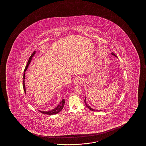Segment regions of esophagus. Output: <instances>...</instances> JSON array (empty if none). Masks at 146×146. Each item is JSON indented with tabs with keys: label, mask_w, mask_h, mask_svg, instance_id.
I'll use <instances>...</instances> for the list:
<instances>
[{
	"label": "esophagus",
	"mask_w": 146,
	"mask_h": 146,
	"mask_svg": "<svg viewBox=\"0 0 146 146\" xmlns=\"http://www.w3.org/2000/svg\"><path fill=\"white\" fill-rule=\"evenodd\" d=\"M82 83V80L80 78H76L74 80V83L75 85L81 84Z\"/></svg>",
	"instance_id": "esophagus-1"
}]
</instances>
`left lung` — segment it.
I'll return each instance as SVG.
<instances>
[{
  "label": "left lung",
  "instance_id": "left-lung-1",
  "mask_svg": "<svg viewBox=\"0 0 146 146\" xmlns=\"http://www.w3.org/2000/svg\"><path fill=\"white\" fill-rule=\"evenodd\" d=\"M112 55H113V56H115L116 57H117V56H116V55L115 54H114V53H113V52H112ZM84 102H85V104H86V106L87 108H89V109H90L91 111H96V112H99V111H102V110H96V109H93V108H91V107H90V106H88V105H87V103H86V97L85 98V100H84Z\"/></svg>",
  "mask_w": 146,
  "mask_h": 146
}]
</instances>
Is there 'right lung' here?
<instances>
[{
	"mask_svg": "<svg viewBox=\"0 0 146 146\" xmlns=\"http://www.w3.org/2000/svg\"><path fill=\"white\" fill-rule=\"evenodd\" d=\"M35 52L36 51H34L32 55L30 56L29 57V59L28 60V62H27V64L26 65V67L25 68L24 71V74H23V89H24V92L26 94V90H25V83H24V79H25V72H26V70L28 68L29 65L31 61L32 60V58L33 57L34 55V54H35ZM65 100L63 99L62 101L60 102V103L58 104V106H57L56 107L54 108L53 109H52V110H50V111H40L39 110V112L42 113V114H47V115H55V114H57L58 113L61 111L63 109V108L64 107V104H65Z\"/></svg>",
	"mask_w": 146,
	"mask_h": 146,
	"instance_id": "add662e5",
	"label": "right lung"
}]
</instances>
